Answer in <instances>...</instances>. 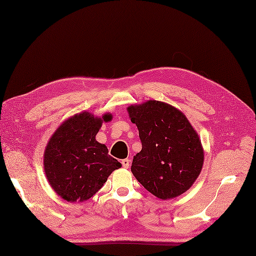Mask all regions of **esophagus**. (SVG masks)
I'll return each mask as SVG.
<instances>
[{
  "mask_svg": "<svg viewBox=\"0 0 256 256\" xmlns=\"http://www.w3.org/2000/svg\"><path fill=\"white\" fill-rule=\"evenodd\" d=\"M122 166L124 167V168H128L130 167V160H128V158H125V160H122Z\"/></svg>",
  "mask_w": 256,
  "mask_h": 256,
  "instance_id": "1",
  "label": "esophagus"
}]
</instances>
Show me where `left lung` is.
Here are the masks:
<instances>
[{
  "label": "left lung",
  "mask_w": 256,
  "mask_h": 256,
  "mask_svg": "<svg viewBox=\"0 0 256 256\" xmlns=\"http://www.w3.org/2000/svg\"><path fill=\"white\" fill-rule=\"evenodd\" d=\"M136 124L142 150L131 170L155 197L167 200L186 192L202 170L204 153L186 116L168 103L148 100L128 108Z\"/></svg>",
  "instance_id": "8db88e82"
}]
</instances>
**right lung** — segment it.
Wrapping results in <instances>:
<instances>
[{
    "mask_svg": "<svg viewBox=\"0 0 256 256\" xmlns=\"http://www.w3.org/2000/svg\"><path fill=\"white\" fill-rule=\"evenodd\" d=\"M110 113L96 116L84 111L64 121L48 140L44 170L55 192L69 202H84L99 192L121 162L108 155V148L96 140Z\"/></svg>",
    "mask_w": 256,
    "mask_h": 256,
    "instance_id": "add662e5",
    "label": "right lung"
}]
</instances>
